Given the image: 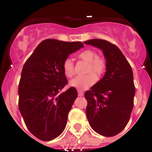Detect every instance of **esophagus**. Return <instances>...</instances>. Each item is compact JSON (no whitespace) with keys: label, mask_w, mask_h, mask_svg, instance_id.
<instances>
[{"label":"esophagus","mask_w":152,"mask_h":152,"mask_svg":"<svg viewBox=\"0 0 152 152\" xmlns=\"http://www.w3.org/2000/svg\"><path fill=\"white\" fill-rule=\"evenodd\" d=\"M77 93H78V96H83V95H84V93H83L82 91H77Z\"/></svg>","instance_id":"esophagus-1"}]
</instances>
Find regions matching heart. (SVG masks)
<instances>
[{"instance_id":"1","label":"heart","mask_w":152,"mask_h":152,"mask_svg":"<svg viewBox=\"0 0 152 152\" xmlns=\"http://www.w3.org/2000/svg\"><path fill=\"white\" fill-rule=\"evenodd\" d=\"M78 57L81 59L88 62L87 72L88 75L84 76H77L70 81L71 87L80 91L88 89L94 84L97 80V77H100L104 74L107 69V63L103 58L97 57L96 52L93 50L87 49L78 54ZM62 71L64 75L68 77H73L75 75L74 64L70 58H67L64 61L62 64Z\"/></svg>"}]
</instances>
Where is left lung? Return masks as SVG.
I'll return each instance as SVG.
<instances>
[{
	"instance_id": "obj_1",
	"label": "left lung",
	"mask_w": 152,
	"mask_h": 152,
	"mask_svg": "<svg viewBox=\"0 0 152 152\" xmlns=\"http://www.w3.org/2000/svg\"><path fill=\"white\" fill-rule=\"evenodd\" d=\"M101 49L107 63L103 78L85 92L86 114L91 128L111 137L123 131L129 120L135 94L133 73L120 49L103 39L84 42Z\"/></svg>"
}]
</instances>
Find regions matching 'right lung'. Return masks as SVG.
Returning <instances> with one entry per match:
<instances>
[{
    "label": "right lung",
    "mask_w": 152,
    "mask_h": 152,
    "mask_svg": "<svg viewBox=\"0 0 152 152\" xmlns=\"http://www.w3.org/2000/svg\"><path fill=\"white\" fill-rule=\"evenodd\" d=\"M84 47L80 42L49 39L41 42L26 60L19 83V110L26 127L37 139L51 141L62 133L77 96L62 71L70 54Z\"/></svg>",
    "instance_id": "add662e5"
}]
</instances>
